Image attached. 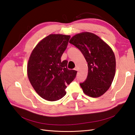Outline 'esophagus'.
Segmentation results:
<instances>
[{"label": "esophagus", "instance_id": "obj_1", "mask_svg": "<svg viewBox=\"0 0 135 135\" xmlns=\"http://www.w3.org/2000/svg\"><path fill=\"white\" fill-rule=\"evenodd\" d=\"M74 70H76V71H78V68L77 67H75V68H74Z\"/></svg>", "mask_w": 135, "mask_h": 135}]
</instances>
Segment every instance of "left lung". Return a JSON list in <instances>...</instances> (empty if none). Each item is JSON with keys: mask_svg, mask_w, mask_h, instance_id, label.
I'll return each instance as SVG.
<instances>
[{"mask_svg": "<svg viewBox=\"0 0 135 135\" xmlns=\"http://www.w3.org/2000/svg\"><path fill=\"white\" fill-rule=\"evenodd\" d=\"M70 43L80 50L88 63V76L80 84L84 94L99 97L111 85L116 71V59L112 49L96 34L90 32L76 34Z\"/></svg>", "mask_w": 135, "mask_h": 135, "instance_id": "1", "label": "left lung"}]
</instances>
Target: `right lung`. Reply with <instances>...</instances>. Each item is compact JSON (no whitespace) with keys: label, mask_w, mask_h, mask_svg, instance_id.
Returning a JSON list of instances; mask_svg holds the SVG:
<instances>
[{"label":"right lung","mask_w":135,"mask_h":135,"mask_svg":"<svg viewBox=\"0 0 135 135\" xmlns=\"http://www.w3.org/2000/svg\"><path fill=\"white\" fill-rule=\"evenodd\" d=\"M70 38L64 34H50L38 42L29 57V81L37 93L47 101L62 98L66 94V85L75 78L77 71L68 70L67 61L61 60Z\"/></svg>","instance_id":"1"}]
</instances>
